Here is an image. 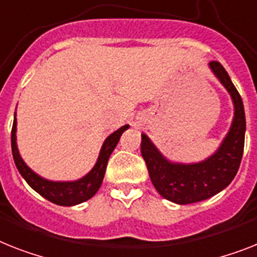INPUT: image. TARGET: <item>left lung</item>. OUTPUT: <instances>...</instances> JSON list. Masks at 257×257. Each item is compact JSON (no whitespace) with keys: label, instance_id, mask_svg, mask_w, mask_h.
Segmentation results:
<instances>
[{"label":"left lung","instance_id":"obj_1","mask_svg":"<svg viewBox=\"0 0 257 257\" xmlns=\"http://www.w3.org/2000/svg\"><path fill=\"white\" fill-rule=\"evenodd\" d=\"M209 67L230 93L234 103L232 123L217 151L200 163H173L163 156L146 134H142V156L155 189L165 200L179 205L207 200L230 185L238 172L244 150L245 114L240 94L223 65L218 61H210Z\"/></svg>","mask_w":257,"mask_h":257}]
</instances>
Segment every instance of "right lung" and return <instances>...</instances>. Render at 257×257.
Segmentation results:
<instances>
[{
	"mask_svg": "<svg viewBox=\"0 0 257 257\" xmlns=\"http://www.w3.org/2000/svg\"><path fill=\"white\" fill-rule=\"evenodd\" d=\"M127 128H128V124H124L106 138L102 147H101V151H99L98 159L88 175L76 180V181H51V180L43 179L37 175L33 169L27 167L26 163L21 158L18 147H17V118L14 116L12 128L13 158H14V163H16L17 169L19 171L21 176L26 180L27 184L35 192L39 193L40 196L56 205H60V206H75L78 203L90 200L99 189V186L102 184L103 176H105L107 160L119 142L120 135Z\"/></svg>",
	"mask_w": 257,
	"mask_h": 257,
	"instance_id": "1",
	"label": "right lung"
}]
</instances>
